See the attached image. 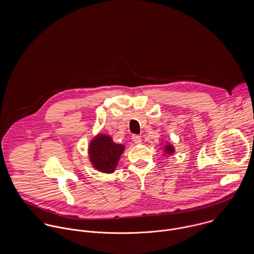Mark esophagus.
Instances as JSON below:
<instances>
[{
  "label": "esophagus",
  "instance_id": "1",
  "mask_svg": "<svg viewBox=\"0 0 254 254\" xmlns=\"http://www.w3.org/2000/svg\"><path fill=\"white\" fill-rule=\"evenodd\" d=\"M132 140H133V142H134L136 145H140V144L142 143V138H141V136H139V135H133V136H132Z\"/></svg>",
  "mask_w": 254,
  "mask_h": 254
}]
</instances>
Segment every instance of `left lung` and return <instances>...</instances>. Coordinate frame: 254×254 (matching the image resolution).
<instances>
[{"mask_svg":"<svg viewBox=\"0 0 254 254\" xmlns=\"http://www.w3.org/2000/svg\"><path fill=\"white\" fill-rule=\"evenodd\" d=\"M174 147H173V145H170V144H167V145H165V147H164V151L167 153V154H172L173 152H174Z\"/></svg>","mask_w":254,"mask_h":254,"instance_id":"8db88e82","label":"left lung"}]
</instances>
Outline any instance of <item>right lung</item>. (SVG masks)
Returning <instances> with one entry per match:
<instances>
[{
    "label": "right lung",
    "mask_w": 254,
    "mask_h": 254,
    "mask_svg": "<svg viewBox=\"0 0 254 254\" xmlns=\"http://www.w3.org/2000/svg\"><path fill=\"white\" fill-rule=\"evenodd\" d=\"M125 146L115 144L111 137L99 134L89 145V156L93 166L103 172H114Z\"/></svg>",
    "instance_id": "obj_1"
}]
</instances>
